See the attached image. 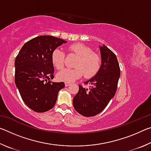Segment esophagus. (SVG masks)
<instances>
[{
    "instance_id": "34e87169",
    "label": "esophagus",
    "mask_w": 151,
    "mask_h": 151,
    "mask_svg": "<svg viewBox=\"0 0 151 151\" xmlns=\"http://www.w3.org/2000/svg\"><path fill=\"white\" fill-rule=\"evenodd\" d=\"M65 86H68L70 85V83H65Z\"/></svg>"
}]
</instances>
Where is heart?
I'll list each match as a JSON object with an SVG mask.
<instances>
[{
    "instance_id": "b5f03b06",
    "label": "heart",
    "mask_w": 151,
    "mask_h": 151,
    "mask_svg": "<svg viewBox=\"0 0 151 151\" xmlns=\"http://www.w3.org/2000/svg\"><path fill=\"white\" fill-rule=\"evenodd\" d=\"M68 50L78 56L75 66L76 68H65L57 75L58 80L66 83H72L81 78L83 74L86 78H91L99 72L101 66V58L93 52L88 47L81 43H75L68 47ZM52 63L56 68H63L65 60V53L60 48H56L52 53Z\"/></svg>"
}]
</instances>
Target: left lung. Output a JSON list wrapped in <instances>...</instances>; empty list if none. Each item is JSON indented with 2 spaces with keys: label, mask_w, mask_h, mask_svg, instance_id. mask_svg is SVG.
Returning <instances> with one entry per match:
<instances>
[{
  "label": "left lung",
  "mask_w": 151,
  "mask_h": 151,
  "mask_svg": "<svg viewBox=\"0 0 151 151\" xmlns=\"http://www.w3.org/2000/svg\"><path fill=\"white\" fill-rule=\"evenodd\" d=\"M101 66L95 76L78 85L79 90L73 99L74 108L85 116H93L100 113L116 93L121 75L119 62L114 52L105 45L100 47Z\"/></svg>",
  "instance_id": "left-lung-1"
}]
</instances>
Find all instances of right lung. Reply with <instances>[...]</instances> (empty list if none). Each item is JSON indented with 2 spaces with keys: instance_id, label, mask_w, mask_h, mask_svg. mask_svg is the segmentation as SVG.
Listing matches in <instances>:
<instances>
[{
  "instance_id": "right-lung-1",
  "label": "right lung",
  "mask_w": 151,
  "mask_h": 151,
  "mask_svg": "<svg viewBox=\"0 0 151 151\" xmlns=\"http://www.w3.org/2000/svg\"><path fill=\"white\" fill-rule=\"evenodd\" d=\"M66 40L52 36H39L22 46L14 62V81L24 103L32 111L44 112L55 105L63 82H52L55 69L53 50Z\"/></svg>"
}]
</instances>
